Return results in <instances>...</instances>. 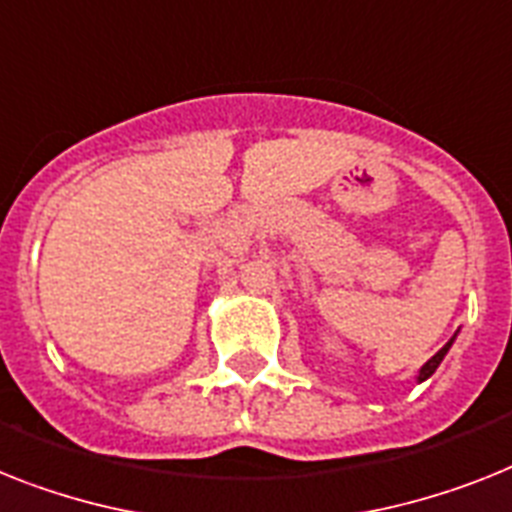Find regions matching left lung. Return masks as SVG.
Returning a JSON list of instances; mask_svg holds the SVG:
<instances>
[{"label":"left lung","mask_w":512,"mask_h":512,"mask_svg":"<svg viewBox=\"0 0 512 512\" xmlns=\"http://www.w3.org/2000/svg\"><path fill=\"white\" fill-rule=\"evenodd\" d=\"M450 345H453V340L447 342L445 348L439 350L437 356H432V358H429V361L424 363V366H421V371H418V382H424V379H429V377H432L434 371H437V366H439V363H442V358H445V353H447V350H450Z\"/></svg>","instance_id":"obj_1"}]
</instances>
